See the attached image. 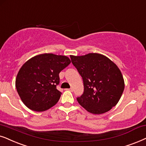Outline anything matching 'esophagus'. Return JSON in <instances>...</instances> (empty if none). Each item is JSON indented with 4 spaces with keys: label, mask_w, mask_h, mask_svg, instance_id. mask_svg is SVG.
Here are the masks:
<instances>
[{
    "label": "esophagus",
    "mask_w": 146,
    "mask_h": 146,
    "mask_svg": "<svg viewBox=\"0 0 146 146\" xmlns=\"http://www.w3.org/2000/svg\"><path fill=\"white\" fill-rule=\"evenodd\" d=\"M66 90L70 91H73V88H70V89H66Z\"/></svg>",
    "instance_id": "34e87169"
}]
</instances>
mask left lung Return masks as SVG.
<instances>
[{
	"label": "left lung",
	"instance_id": "left-lung-1",
	"mask_svg": "<svg viewBox=\"0 0 146 146\" xmlns=\"http://www.w3.org/2000/svg\"><path fill=\"white\" fill-rule=\"evenodd\" d=\"M70 57L84 85V92L77 98L79 104L93 114L104 113L115 106L125 87L123 75L117 66L100 53Z\"/></svg>",
	"mask_w": 146,
	"mask_h": 146
}]
</instances>
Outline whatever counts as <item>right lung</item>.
Segmentation results:
<instances>
[{"label": "right lung", "instance_id": "add662e5", "mask_svg": "<svg viewBox=\"0 0 146 146\" xmlns=\"http://www.w3.org/2000/svg\"><path fill=\"white\" fill-rule=\"evenodd\" d=\"M71 63L67 56L43 53L31 58L17 73L15 86L25 106L35 111H44L55 106L61 93L56 86L59 74Z\"/></svg>", "mask_w": 146, "mask_h": 146}]
</instances>
